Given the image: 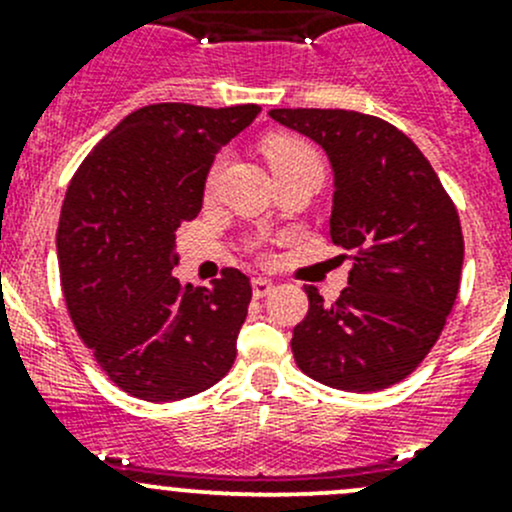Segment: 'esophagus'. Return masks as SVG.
<instances>
[{"label":"esophagus","instance_id":"34e87169","mask_svg":"<svg viewBox=\"0 0 512 512\" xmlns=\"http://www.w3.org/2000/svg\"><path fill=\"white\" fill-rule=\"evenodd\" d=\"M272 287H275V285H272L267 277H255V280H252V294H255L257 299L267 297V294L272 292Z\"/></svg>","mask_w":512,"mask_h":512}]
</instances>
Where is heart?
Wrapping results in <instances>:
<instances>
[{"label":"heart","mask_w":512,"mask_h":512,"mask_svg":"<svg viewBox=\"0 0 512 512\" xmlns=\"http://www.w3.org/2000/svg\"><path fill=\"white\" fill-rule=\"evenodd\" d=\"M265 156L270 160L272 173L275 178L289 173H299V170H319L322 173V156L317 148L302 136H292V133H277L265 141ZM225 156H218L213 160L205 178V193H213L218 188V180L223 175Z\"/></svg>","instance_id":"1"}]
</instances>
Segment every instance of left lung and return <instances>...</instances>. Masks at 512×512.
Segmentation results:
<instances>
[{"label": "left lung", "mask_w": 512, "mask_h": 512, "mask_svg": "<svg viewBox=\"0 0 512 512\" xmlns=\"http://www.w3.org/2000/svg\"><path fill=\"white\" fill-rule=\"evenodd\" d=\"M270 116L327 151L329 235L354 262L337 302L324 304L304 285L309 312L294 327V361L332 389H389L426 359L456 304V205L416 143L384 118L344 108H272Z\"/></svg>", "instance_id": "left-lung-1"}]
</instances>
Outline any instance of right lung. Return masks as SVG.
Wrapping results in <instances>:
<instances>
[{
    "label": "right lung",
    "instance_id": "obj_1",
    "mask_svg": "<svg viewBox=\"0 0 512 512\" xmlns=\"http://www.w3.org/2000/svg\"><path fill=\"white\" fill-rule=\"evenodd\" d=\"M260 111L143 106L71 178L56 230L66 309L108 379L136 399H188L235 361L250 280L225 267L213 289H193L170 272L175 230L198 218L215 153Z\"/></svg>",
    "mask_w": 512,
    "mask_h": 512
}]
</instances>
